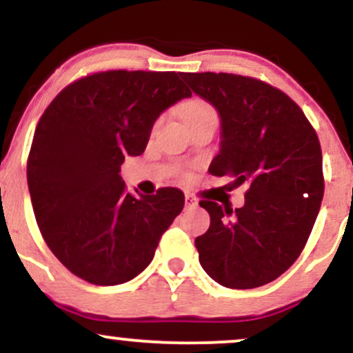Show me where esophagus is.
I'll return each mask as SVG.
<instances>
[{
	"label": "esophagus",
	"mask_w": 353,
	"mask_h": 353,
	"mask_svg": "<svg viewBox=\"0 0 353 353\" xmlns=\"http://www.w3.org/2000/svg\"><path fill=\"white\" fill-rule=\"evenodd\" d=\"M197 205V199L190 194H185V208H196Z\"/></svg>",
	"instance_id": "obj_1"
}]
</instances>
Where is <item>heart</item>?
<instances>
[{
	"label": "heart",
	"instance_id": "b5f03b06",
	"mask_svg": "<svg viewBox=\"0 0 353 353\" xmlns=\"http://www.w3.org/2000/svg\"><path fill=\"white\" fill-rule=\"evenodd\" d=\"M182 116H184V121L188 124L194 123V121L202 119V117H210V116H217L216 109L210 106L209 103L202 99H192L185 104L184 109H182ZM159 125V121L156 123V128Z\"/></svg>",
	"mask_w": 353,
	"mask_h": 353
}]
</instances>
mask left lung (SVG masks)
Segmentation results:
<instances>
[{
    "label": "left lung",
    "instance_id": "obj_1",
    "mask_svg": "<svg viewBox=\"0 0 353 353\" xmlns=\"http://www.w3.org/2000/svg\"><path fill=\"white\" fill-rule=\"evenodd\" d=\"M221 114V151L209 172L247 185L232 210L201 201L210 216L196 237L202 269L229 289H254L299 259L323 197L322 149L299 104L269 83L230 72H182Z\"/></svg>",
    "mask_w": 353,
    "mask_h": 353
}]
</instances>
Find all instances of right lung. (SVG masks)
<instances>
[{"label": "right lung", "mask_w": 353, "mask_h": 353, "mask_svg": "<svg viewBox=\"0 0 353 353\" xmlns=\"http://www.w3.org/2000/svg\"><path fill=\"white\" fill-rule=\"evenodd\" d=\"M174 71H99L72 81L44 109L28 156L38 228L70 272L94 285L134 279L184 208L161 188L136 197L121 179L161 112L192 92Z\"/></svg>", "instance_id": "right-lung-1"}]
</instances>
